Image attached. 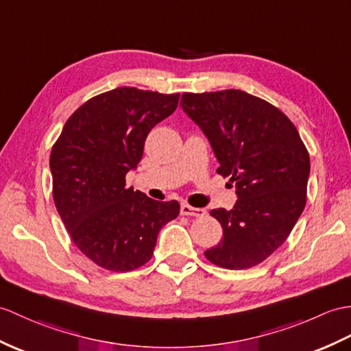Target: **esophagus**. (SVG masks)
I'll return each mask as SVG.
<instances>
[{"label":"esophagus","instance_id":"obj_1","mask_svg":"<svg viewBox=\"0 0 351 351\" xmlns=\"http://www.w3.org/2000/svg\"><path fill=\"white\" fill-rule=\"evenodd\" d=\"M205 214H206L205 209H202V208H193L190 205H186V203H182V205H181V215L203 217Z\"/></svg>","mask_w":351,"mask_h":351}]
</instances>
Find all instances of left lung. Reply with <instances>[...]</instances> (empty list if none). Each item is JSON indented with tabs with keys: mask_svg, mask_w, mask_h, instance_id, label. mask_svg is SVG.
I'll return each instance as SVG.
<instances>
[{
	"mask_svg": "<svg viewBox=\"0 0 351 351\" xmlns=\"http://www.w3.org/2000/svg\"><path fill=\"white\" fill-rule=\"evenodd\" d=\"M181 104L213 146L217 172L236 186L233 209H213L224 238L205 251L210 263L248 269L289 238L306 203L309 156L284 113L239 89L184 93Z\"/></svg>",
	"mask_w": 351,
	"mask_h": 351,
	"instance_id": "left-lung-1",
	"label": "left lung"
}]
</instances>
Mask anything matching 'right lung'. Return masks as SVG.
Wrapping results in <instances>:
<instances>
[{
    "label": "right lung",
    "instance_id": "1",
    "mask_svg": "<svg viewBox=\"0 0 351 351\" xmlns=\"http://www.w3.org/2000/svg\"><path fill=\"white\" fill-rule=\"evenodd\" d=\"M178 101L179 94L112 89L80 106L52 146L56 210L79 251L100 267L128 272L149 262L160 229L179 214L176 200L158 202L125 186L146 136Z\"/></svg>",
    "mask_w": 351,
    "mask_h": 351
}]
</instances>
